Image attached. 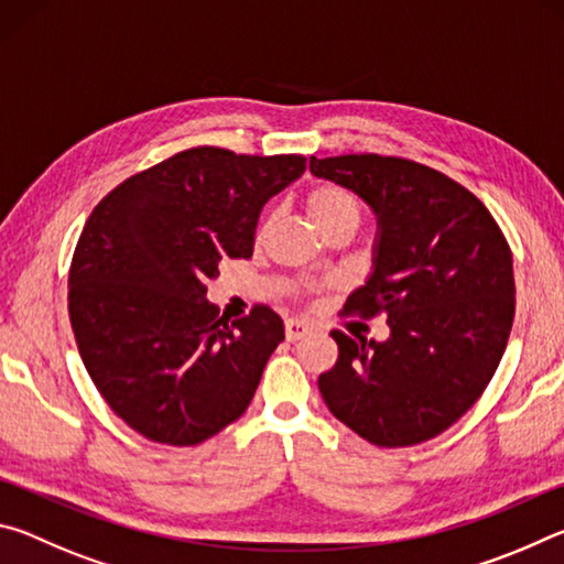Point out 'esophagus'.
I'll return each mask as SVG.
<instances>
[{
  "mask_svg": "<svg viewBox=\"0 0 564 564\" xmlns=\"http://www.w3.org/2000/svg\"><path fill=\"white\" fill-rule=\"evenodd\" d=\"M308 333H311L308 323H303V321H299V318L285 321V338H289L291 343L305 338V336H308Z\"/></svg>",
  "mask_w": 564,
  "mask_h": 564,
  "instance_id": "esophagus-1",
  "label": "esophagus"
}]
</instances>
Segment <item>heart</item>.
Instances as JSON below:
<instances>
[{"mask_svg":"<svg viewBox=\"0 0 564 564\" xmlns=\"http://www.w3.org/2000/svg\"><path fill=\"white\" fill-rule=\"evenodd\" d=\"M305 208H308V216L321 231L338 224H348L356 228L360 218L358 198L352 196L348 188L336 184H323L313 188L308 198H305Z\"/></svg>","mask_w":564,"mask_h":564,"instance_id":"heart-1","label":"heart"}]
</instances>
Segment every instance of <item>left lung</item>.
I'll list each match as a JSON object with an SVG mask.
<instances>
[{"label":"left lung","mask_w":564,"mask_h":564,"mask_svg":"<svg viewBox=\"0 0 564 564\" xmlns=\"http://www.w3.org/2000/svg\"><path fill=\"white\" fill-rule=\"evenodd\" d=\"M311 174L376 214L373 271L346 308L388 316L383 343L333 330L338 360L318 388L340 423L378 447L431 441L498 370L514 318L512 253L480 198L395 156H311Z\"/></svg>","instance_id":"left-lung-1"}]
</instances>
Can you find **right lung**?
I'll list each match as a JSON object with an SVG mask.
<instances>
[{"label": "right lung", "mask_w": 564, "mask_h": 564, "mask_svg": "<svg viewBox=\"0 0 564 564\" xmlns=\"http://www.w3.org/2000/svg\"><path fill=\"white\" fill-rule=\"evenodd\" d=\"M295 154L198 147L119 184L94 208L69 271V318L94 386L154 443L198 445L243 415L285 338L269 305L228 321L206 299L226 259H251Z\"/></svg>", "instance_id": "1"}]
</instances>
